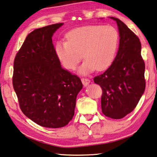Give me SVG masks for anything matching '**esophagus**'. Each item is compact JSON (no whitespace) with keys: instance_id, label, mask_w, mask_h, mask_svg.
I'll return each mask as SVG.
<instances>
[{"instance_id":"obj_1","label":"esophagus","mask_w":157,"mask_h":157,"mask_svg":"<svg viewBox=\"0 0 157 157\" xmlns=\"http://www.w3.org/2000/svg\"><path fill=\"white\" fill-rule=\"evenodd\" d=\"M81 80H82V84H83L84 86H88V85L90 84V82H91V81H90L89 79H87V78H82Z\"/></svg>"}]
</instances>
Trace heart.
Wrapping results in <instances>:
<instances>
[{"mask_svg": "<svg viewBox=\"0 0 157 157\" xmlns=\"http://www.w3.org/2000/svg\"><path fill=\"white\" fill-rule=\"evenodd\" d=\"M67 41H58L55 52L64 68L73 70L82 57L79 73L86 75L96 69L108 68L115 57L118 34L110 25H86L73 29L66 35Z\"/></svg>", "mask_w": 157, "mask_h": 157, "instance_id": "1", "label": "heart"}]
</instances>
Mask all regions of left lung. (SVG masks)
I'll use <instances>...</instances> for the list:
<instances>
[{
  "label": "left lung",
  "mask_w": 157,
  "mask_h": 157,
  "mask_svg": "<svg viewBox=\"0 0 157 157\" xmlns=\"http://www.w3.org/2000/svg\"><path fill=\"white\" fill-rule=\"evenodd\" d=\"M110 18L116 21L118 28V50L109 68L94 80L102 89V113L121 119L134 109L145 91V63L139 37L120 19Z\"/></svg>",
  "instance_id": "8db88e82"
}]
</instances>
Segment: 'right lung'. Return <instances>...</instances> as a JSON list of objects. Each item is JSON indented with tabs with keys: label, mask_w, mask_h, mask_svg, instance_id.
Masks as SVG:
<instances>
[{
	"label": "right lung",
	"mask_w": 157,
	"mask_h": 157,
	"mask_svg": "<svg viewBox=\"0 0 157 157\" xmlns=\"http://www.w3.org/2000/svg\"><path fill=\"white\" fill-rule=\"evenodd\" d=\"M63 25L33 30L14 62L12 83L21 111L48 128L64 127L72 120L77 95L82 89L80 79L62 68L53 46V34Z\"/></svg>",
	"instance_id": "right-lung-1"
}]
</instances>
